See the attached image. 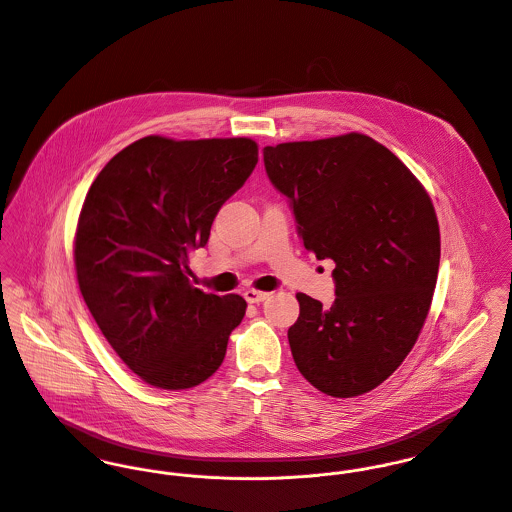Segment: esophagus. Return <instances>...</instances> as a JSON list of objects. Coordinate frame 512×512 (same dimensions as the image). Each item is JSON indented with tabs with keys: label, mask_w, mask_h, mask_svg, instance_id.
Here are the masks:
<instances>
[{
	"label": "esophagus",
	"mask_w": 512,
	"mask_h": 512,
	"mask_svg": "<svg viewBox=\"0 0 512 512\" xmlns=\"http://www.w3.org/2000/svg\"><path fill=\"white\" fill-rule=\"evenodd\" d=\"M268 295H270V293L260 292V290H254V288H250V290L244 292V297H246L248 303H260V301H264Z\"/></svg>",
	"instance_id": "obj_1"
}]
</instances>
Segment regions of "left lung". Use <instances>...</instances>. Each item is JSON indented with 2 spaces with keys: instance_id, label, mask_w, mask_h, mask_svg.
I'll use <instances>...</instances> for the list:
<instances>
[{
  "instance_id": "8db88e82",
  "label": "left lung",
  "mask_w": 512,
  "mask_h": 512,
  "mask_svg": "<svg viewBox=\"0 0 512 512\" xmlns=\"http://www.w3.org/2000/svg\"><path fill=\"white\" fill-rule=\"evenodd\" d=\"M264 163L292 201L303 246L335 262L331 307L295 293V366L327 396H361L402 365L426 323L441 246L434 203L388 147L359 132L264 147Z\"/></svg>"
}]
</instances>
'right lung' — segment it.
I'll return each instance as SVG.
<instances>
[{
  "mask_svg": "<svg viewBox=\"0 0 512 512\" xmlns=\"http://www.w3.org/2000/svg\"><path fill=\"white\" fill-rule=\"evenodd\" d=\"M258 163L250 138L146 136L92 181L74 232L76 282L102 335L161 390L205 382L246 313L238 293L189 282V254L209 242L222 203Z\"/></svg>",
  "mask_w": 512,
  "mask_h": 512,
  "instance_id": "right-lung-1",
  "label": "right lung"
}]
</instances>
